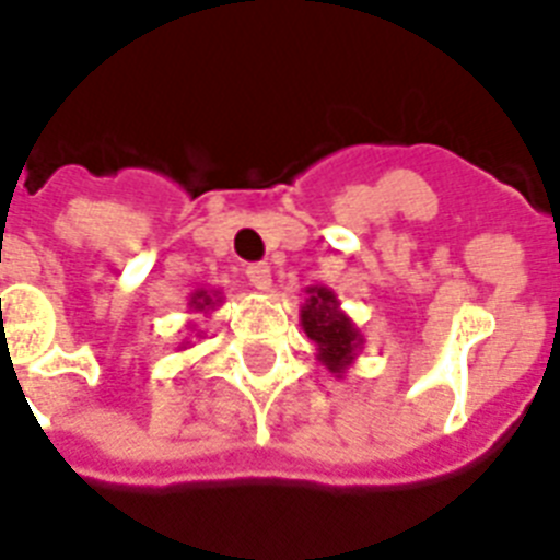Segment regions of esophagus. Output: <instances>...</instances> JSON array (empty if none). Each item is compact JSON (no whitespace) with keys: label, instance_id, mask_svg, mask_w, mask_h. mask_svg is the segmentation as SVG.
Wrapping results in <instances>:
<instances>
[{"label":"esophagus","instance_id":"34e87169","mask_svg":"<svg viewBox=\"0 0 560 560\" xmlns=\"http://www.w3.org/2000/svg\"><path fill=\"white\" fill-rule=\"evenodd\" d=\"M247 279L256 290H270L272 288V272L270 265H253L247 267Z\"/></svg>","mask_w":560,"mask_h":560}]
</instances>
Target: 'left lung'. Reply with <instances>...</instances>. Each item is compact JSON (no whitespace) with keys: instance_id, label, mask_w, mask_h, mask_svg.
Returning a JSON list of instances; mask_svg holds the SVG:
<instances>
[{"instance_id":"8db88e82","label":"left lung","mask_w":560,"mask_h":560,"mask_svg":"<svg viewBox=\"0 0 560 560\" xmlns=\"http://www.w3.org/2000/svg\"><path fill=\"white\" fill-rule=\"evenodd\" d=\"M304 293H307V299H304L302 313H299L302 330L316 345V359L336 380H342L348 368H353V362H357L359 351L365 345V336L357 327V322L342 311L334 290L325 288V284H313Z\"/></svg>"}]
</instances>
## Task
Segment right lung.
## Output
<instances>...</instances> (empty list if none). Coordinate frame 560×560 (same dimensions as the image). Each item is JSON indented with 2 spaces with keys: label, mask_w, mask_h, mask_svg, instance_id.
Returning a JSON list of instances; mask_svg holds the SVG:
<instances>
[{
  "label": "right lung",
  "mask_w": 560,
  "mask_h": 560,
  "mask_svg": "<svg viewBox=\"0 0 560 560\" xmlns=\"http://www.w3.org/2000/svg\"><path fill=\"white\" fill-rule=\"evenodd\" d=\"M221 302H224V295H221V290H207V288H198L192 295H189V313H212L215 307H221ZM189 339H184L180 342V351H186L189 348Z\"/></svg>",
  "instance_id": "obj_1"
}]
</instances>
